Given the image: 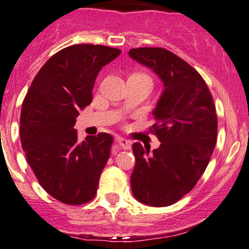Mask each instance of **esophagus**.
I'll list each match as a JSON object with an SVG mask.
<instances>
[{"label":"esophagus","mask_w":249,"mask_h":249,"mask_svg":"<svg viewBox=\"0 0 249 249\" xmlns=\"http://www.w3.org/2000/svg\"><path fill=\"white\" fill-rule=\"evenodd\" d=\"M117 142H118L119 146H122L124 150H130L131 148V142L126 141V139L122 138V137H118V138H117Z\"/></svg>","instance_id":"obj_1"}]
</instances>
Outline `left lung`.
I'll list each match as a JSON object with an SVG mask.
<instances>
[{"label": "left lung", "instance_id": "1", "mask_svg": "<svg viewBox=\"0 0 249 249\" xmlns=\"http://www.w3.org/2000/svg\"><path fill=\"white\" fill-rule=\"evenodd\" d=\"M128 56L164 83L151 130L160 146L152 152L134 142L131 188L148 206L173 205L196 186L216 144L218 118L207 84L196 69L162 48H137Z\"/></svg>", "mask_w": 249, "mask_h": 249}]
</instances>
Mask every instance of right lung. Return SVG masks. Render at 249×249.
Here are the masks:
<instances>
[{"instance_id": "right-lung-1", "label": "right lung", "mask_w": 249, "mask_h": 249, "mask_svg": "<svg viewBox=\"0 0 249 249\" xmlns=\"http://www.w3.org/2000/svg\"><path fill=\"white\" fill-rule=\"evenodd\" d=\"M119 53L104 45L64 48L41 68L22 104L19 136L28 164L39 185L67 205L95 198L110 158L112 136L101 132L79 142L73 126L78 111L92 102L98 72Z\"/></svg>"}]
</instances>
